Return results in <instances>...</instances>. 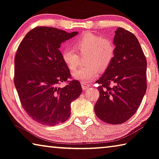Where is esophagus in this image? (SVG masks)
<instances>
[{"mask_svg": "<svg viewBox=\"0 0 159 159\" xmlns=\"http://www.w3.org/2000/svg\"><path fill=\"white\" fill-rule=\"evenodd\" d=\"M81 86L84 90H87L88 89H89L90 85L86 84V83H81Z\"/></svg>", "mask_w": 159, "mask_h": 159, "instance_id": "1", "label": "esophagus"}]
</instances>
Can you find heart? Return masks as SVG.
I'll use <instances>...</instances> for the list:
<instances>
[{
  "instance_id": "obj_1",
  "label": "heart",
  "mask_w": 159,
  "mask_h": 159,
  "mask_svg": "<svg viewBox=\"0 0 159 159\" xmlns=\"http://www.w3.org/2000/svg\"><path fill=\"white\" fill-rule=\"evenodd\" d=\"M74 49H66L61 53L64 64L70 70L78 67L80 57L86 56L85 66L72 74L75 79L82 83H88L95 79L100 70H106L114 59L115 45L112 40L103 39L101 36L86 32L72 42ZM76 51L80 55L75 52Z\"/></svg>"
}]
</instances>
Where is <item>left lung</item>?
<instances>
[{
	"label": "left lung",
	"instance_id": "left-lung-1",
	"mask_svg": "<svg viewBox=\"0 0 159 159\" xmlns=\"http://www.w3.org/2000/svg\"><path fill=\"white\" fill-rule=\"evenodd\" d=\"M114 59L96 83L100 98L95 113L103 122H125L134 115L147 90V59L134 34L122 27L115 31ZM114 83L113 87L109 85Z\"/></svg>",
	"mask_w": 159,
	"mask_h": 159
}]
</instances>
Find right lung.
<instances>
[{
    "mask_svg": "<svg viewBox=\"0 0 159 159\" xmlns=\"http://www.w3.org/2000/svg\"><path fill=\"white\" fill-rule=\"evenodd\" d=\"M78 33L37 27L27 32L17 49L14 84L23 109L40 124L54 126L67 120L70 103L82 92L77 80L59 86L70 78V74L59 49Z\"/></svg>",
    "mask_w": 159,
    "mask_h": 159,
    "instance_id": "obj_1",
    "label": "right lung"
}]
</instances>
